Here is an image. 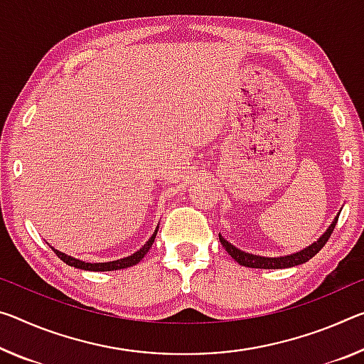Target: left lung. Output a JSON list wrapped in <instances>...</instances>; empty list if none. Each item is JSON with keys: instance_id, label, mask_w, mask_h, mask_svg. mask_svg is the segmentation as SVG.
Listing matches in <instances>:
<instances>
[{"instance_id": "1", "label": "left lung", "mask_w": 364, "mask_h": 364, "mask_svg": "<svg viewBox=\"0 0 364 364\" xmlns=\"http://www.w3.org/2000/svg\"><path fill=\"white\" fill-rule=\"evenodd\" d=\"M340 212L337 213V217L333 218L332 223L328 225V228L322 233L317 241L311 243L309 246L303 247L301 251L291 252V255H285V256H279V257H267V256H259V255H252V252H246L241 251L238 247L233 246L232 243H228L227 240L223 238L222 235H218V240H220L222 246L227 250V252L232 256L236 262L240 265H245V267H251V269H288V267H295V265L308 262L311 257H314L317 252H319L324 245L327 243V240L331 238V235L336 228L337 220H338Z\"/></svg>"}]
</instances>
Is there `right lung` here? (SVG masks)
<instances>
[{"label": "right lung", "instance_id": "obj_1", "mask_svg": "<svg viewBox=\"0 0 364 364\" xmlns=\"http://www.w3.org/2000/svg\"><path fill=\"white\" fill-rule=\"evenodd\" d=\"M159 232V227L155 228L154 235L149 238V241L146 245H144L141 250H137L134 255H131L128 257H123V259H117V261H109V262H85V261H80V259H76L73 256H68L65 252L55 250L53 246H50L51 250L56 252V256L61 259L63 262H66L68 265H71V267H76V269H82V270H92V272H109V270H119V269H128L131 265H136L137 262L142 261V257L147 255L149 250H151L154 241H155V236H157Z\"/></svg>", "mask_w": 364, "mask_h": 364}]
</instances>
